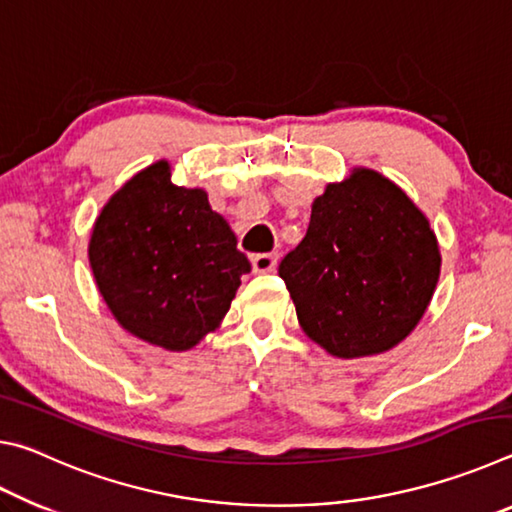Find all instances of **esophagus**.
<instances>
[{"label": "esophagus", "mask_w": 512, "mask_h": 512, "mask_svg": "<svg viewBox=\"0 0 512 512\" xmlns=\"http://www.w3.org/2000/svg\"><path fill=\"white\" fill-rule=\"evenodd\" d=\"M277 266V255L275 253H259L253 257V271L255 273H271Z\"/></svg>", "instance_id": "1"}]
</instances>
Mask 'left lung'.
<instances>
[{
	"mask_svg": "<svg viewBox=\"0 0 512 512\" xmlns=\"http://www.w3.org/2000/svg\"><path fill=\"white\" fill-rule=\"evenodd\" d=\"M300 327L339 359L395 348L440 277L429 219L393 180L354 169L311 205L305 239L280 262Z\"/></svg>",
	"mask_w": 512,
	"mask_h": 512,
	"instance_id": "1",
	"label": "left lung"
}]
</instances>
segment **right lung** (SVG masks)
<instances>
[{
  "mask_svg": "<svg viewBox=\"0 0 512 512\" xmlns=\"http://www.w3.org/2000/svg\"><path fill=\"white\" fill-rule=\"evenodd\" d=\"M88 255L117 323L171 352L194 348L221 325L250 271L228 221L203 189L173 185L167 160L110 196L94 221Z\"/></svg>",
  "mask_w": 512,
  "mask_h": 512,
  "instance_id": "add662e5",
  "label": "right lung"
}]
</instances>
